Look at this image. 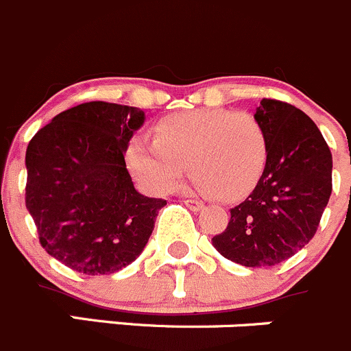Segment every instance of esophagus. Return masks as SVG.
Returning a JSON list of instances; mask_svg holds the SVG:
<instances>
[{
	"instance_id": "34e87169",
	"label": "esophagus",
	"mask_w": 351,
	"mask_h": 351,
	"mask_svg": "<svg viewBox=\"0 0 351 351\" xmlns=\"http://www.w3.org/2000/svg\"><path fill=\"white\" fill-rule=\"evenodd\" d=\"M184 204H186V206L189 208V210H193V211H199L201 208H203V203H201V201L191 199V197L184 199Z\"/></svg>"
}]
</instances>
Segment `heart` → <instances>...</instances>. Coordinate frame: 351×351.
I'll list each match as a JSON object with an SVG mask.
<instances>
[{"label": "heart", "instance_id": "heart-1", "mask_svg": "<svg viewBox=\"0 0 351 351\" xmlns=\"http://www.w3.org/2000/svg\"><path fill=\"white\" fill-rule=\"evenodd\" d=\"M268 155L261 121L230 109L169 114L157 121L154 138L138 134L124 152L128 169L145 189L169 193L189 164L196 186L218 201L244 197L265 172Z\"/></svg>", "mask_w": 351, "mask_h": 351}]
</instances>
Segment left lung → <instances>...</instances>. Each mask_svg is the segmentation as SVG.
Wrapping results in <instances>:
<instances>
[{
    "instance_id": "8db88e82",
    "label": "left lung",
    "mask_w": 351,
    "mask_h": 351,
    "mask_svg": "<svg viewBox=\"0 0 351 351\" xmlns=\"http://www.w3.org/2000/svg\"><path fill=\"white\" fill-rule=\"evenodd\" d=\"M256 117L269 155L254 191L211 239L223 258L247 268L276 266L315 235L332 191V157L314 121L292 104L263 99Z\"/></svg>"
}]
</instances>
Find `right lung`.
Segmentation results:
<instances>
[{"mask_svg": "<svg viewBox=\"0 0 351 351\" xmlns=\"http://www.w3.org/2000/svg\"><path fill=\"white\" fill-rule=\"evenodd\" d=\"M145 112L85 102L58 114L27 147L25 206L47 254L73 271L112 275L147 245L165 199L138 193L124 152Z\"/></svg>", "mask_w": 351, "mask_h": 351, "instance_id": "obj_1", "label": "right lung"}]
</instances>
